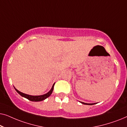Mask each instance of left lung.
<instances>
[{"mask_svg":"<svg viewBox=\"0 0 127 127\" xmlns=\"http://www.w3.org/2000/svg\"><path fill=\"white\" fill-rule=\"evenodd\" d=\"M80 102L82 104H84V105H93L95 104V103H84V102Z\"/></svg>","mask_w":127,"mask_h":127,"instance_id":"obj_1","label":"left lung"}]
</instances>
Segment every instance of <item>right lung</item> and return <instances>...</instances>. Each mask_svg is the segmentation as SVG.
I'll return each instance as SVG.
<instances>
[{
    "label": "right lung",
    "mask_w": 127,
    "mask_h": 127,
    "mask_svg": "<svg viewBox=\"0 0 127 127\" xmlns=\"http://www.w3.org/2000/svg\"><path fill=\"white\" fill-rule=\"evenodd\" d=\"M55 83H54V84L52 86V88H51V90H50L47 93L45 94L44 95H30L28 94H24L23 93H21L20 91H18V90H17L14 87V89L15 90L17 93H18L19 94H20L21 96H22V97H24V98L28 99L31 100V101H33V102H39V101H41V100H43L44 99H46V98H47L48 97H49L51 94L53 93V89H54V86Z\"/></svg>",
    "instance_id": "obj_1"
}]
</instances>
